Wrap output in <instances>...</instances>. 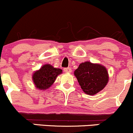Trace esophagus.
Returning a JSON list of instances; mask_svg holds the SVG:
<instances>
[{
	"mask_svg": "<svg viewBox=\"0 0 133 133\" xmlns=\"http://www.w3.org/2000/svg\"><path fill=\"white\" fill-rule=\"evenodd\" d=\"M64 71H65V72H66V73H70V72H72V70H71V68H70V67H68V68H64Z\"/></svg>",
	"mask_w": 133,
	"mask_h": 133,
	"instance_id": "obj_1",
	"label": "esophagus"
}]
</instances>
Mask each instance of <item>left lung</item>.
Wrapping results in <instances>:
<instances>
[{
    "label": "left lung",
    "instance_id": "left-lung-1",
    "mask_svg": "<svg viewBox=\"0 0 133 133\" xmlns=\"http://www.w3.org/2000/svg\"><path fill=\"white\" fill-rule=\"evenodd\" d=\"M81 88L88 95H95L102 90L108 82L107 70L98 64L87 61L79 65L74 72Z\"/></svg>",
    "mask_w": 133,
    "mask_h": 133
}]
</instances>
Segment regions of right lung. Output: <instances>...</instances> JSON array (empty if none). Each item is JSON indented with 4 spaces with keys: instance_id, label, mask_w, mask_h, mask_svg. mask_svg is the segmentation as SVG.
Masks as SVG:
<instances>
[{
    "instance_id": "right-lung-1",
    "label": "right lung",
    "mask_w": 133,
    "mask_h": 133,
    "mask_svg": "<svg viewBox=\"0 0 133 133\" xmlns=\"http://www.w3.org/2000/svg\"><path fill=\"white\" fill-rule=\"evenodd\" d=\"M61 73V69L54 68L50 65H45L35 72L32 79L36 88L39 90H46L52 86L57 76Z\"/></svg>"
}]
</instances>
